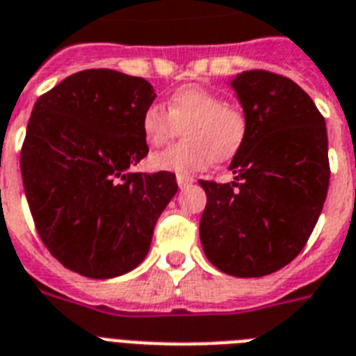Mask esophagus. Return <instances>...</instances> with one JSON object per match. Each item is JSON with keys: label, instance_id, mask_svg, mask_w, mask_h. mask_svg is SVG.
Listing matches in <instances>:
<instances>
[{"label": "esophagus", "instance_id": "obj_1", "mask_svg": "<svg viewBox=\"0 0 356 356\" xmlns=\"http://www.w3.org/2000/svg\"><path fill=\"white\" fill-rule=\"evenodd\" d=\"M192 183H193L192 177H188V175H177V184L181 190H183V188H188Z\"/></svg>", "mask_w": 356, "mask_h": 356}]
</instances>
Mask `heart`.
<instances>
[{
	"label": "heart",
	"mask_w": 356,
	"mask_h": 356,
	"mask_svg": "<svg viewBox=\"0 0 356 356\" xmlns=\"http://www.w3.org/2000/svg\"><path fill=\"white\" fill-rule=\"evenodd\" d=\"M144 140L159 148L183 131L184 143L149 157L155 172L190 175L216 161H227L241 148L247 118L221 95L201 86H184L168 98L166 108L149 104L140 120Z\"/></svg>",
	"instance_id": "obj_1"
}]
</instances>
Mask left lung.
Wrapping results in <instances>:
<instances>
[{
  "label": "left lung",
  "mask_w": 356,
  "mask_h": 356,
  "mask_svg": "<svg viewBox=\"0 0 356 356\" xmlns=\"http://www.w3.org/2000/svg\"><path fill=\"white\" fill-rule=\"evenodd\" d=\"M247 135L232 183L199 181L207 192L199 236L208 261L236 278L273 274L300 254L329 188L325 120L291 78L243 71L230 80Z\"/></svg>",
  "instance_id": "left-lung-1"
}]
</instances>
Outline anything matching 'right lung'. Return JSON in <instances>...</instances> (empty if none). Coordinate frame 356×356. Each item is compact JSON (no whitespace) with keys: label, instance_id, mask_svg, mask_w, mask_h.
<instances>
[{"label":"right lung","instance_id":"1","mask_svg":"<svg viewBox=\"0 0 356 356\" xmlns=\"http://www.w3.org/2000/svg\"><path fill=\"white\" fill-rule=\"evenodd\" d=\"M155 97L144 78L88 69L34 104L19 159L27 203L49 252L82 276L137 267L177 193L173 173L129 170L148 155L140 120Z\"/></svg>","mask_w":356,"mask_h":356}]
</instances>
